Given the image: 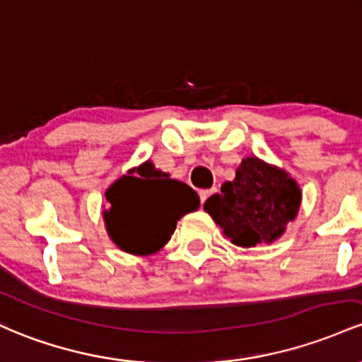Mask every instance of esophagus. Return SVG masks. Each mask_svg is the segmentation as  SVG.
I'll list each match as a JSON object with an SVG mask.
<instances>
[{
  "instance_id": "34e87169",
  "label": "esophagus",
  "mask_w": 362,
  "mask_h": 362,
  "mask_svg": "<svg viewBox=\"0 0 362 362\" xmlns=\"http://www.w3.org/2000/svg\"><path fill=\"white\" fill-rule=\"evenodd\" d=\"M215 192H217V189H215V188H212V189H202V192H200V202L205 203L206 198H209L210 194H214Z\"/></svg>"
}]
</instances>
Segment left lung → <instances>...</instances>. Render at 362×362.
Wrapping results in <instances>:
<instances>
[{
	"label": "left lung",
	"instance_id": "left-lung-1",
	"mask_svg": "<svg viewBox=\"0 0 362 362\" xmlns=\"http://www.w3.org/2000/svg\"><path fill=\"white\" fill-rule=\"evenodd\" d=\"M303 193L282 168L258 157H245L233 181L222 185L203 205L230 243L241 247L270 245L298 217Z\"/></svg>",
	"mask_w": 362,
	"mask_h": 362
}]
</instances>
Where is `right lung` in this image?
Returning a JSON list of instances; mask_svg holds the SVG:
<instances>
[{
	"label": "right lung",
	"instance_id": "obj_1",
	"mask_svg": "<svg viewBox=\"0 0 362 362\" xmlns=\"http://www.w3.org/2000/svg\"><path fill=\"white\" fill-rule=\"evenodd\" d=\"M105 230L124 253L148 257L162 250L182 215L194 212L200 198L186 182L170 180L152 160L132 168L105 192Z\"/></svg>",
	"mask_w": 362,
	"mask_h": 362
}]
</instances>
